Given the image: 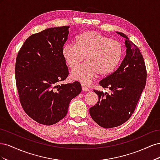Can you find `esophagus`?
I'll use <instances>...</instances> for the list:
<instances>
[{
	"instance_id": "34e87169",
	"label": "esophagus",
	"mask_w": 160,
	"mask_h": 160,
	"mask_svg": "<svg viewBox=\"0 0 160 160\" xmlns=\"http://www.w3.org/2000/svg\"><path fill=\"white\" fill-rule=\"evenodd\" d=\"M82 90L83 91H89V89L88 88H87L86 86L84 85V84H82Z\"/></svg>"
}]
</instances>
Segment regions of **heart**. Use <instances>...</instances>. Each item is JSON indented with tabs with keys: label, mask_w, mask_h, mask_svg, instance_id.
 Segmentation results:
<instances>
[{
	"label": "heart",
	"mask_w": 160,
	"mask_h": 160,
	"mask_svg": "<svg viewBox=\"0 0 160 160\" xmlns=\"http://www.w3.org/2000/svg\"><path fill=\"white\" fill-rule=\"evenodd\" d=\"M61 53L70 68H74L86 57L87 62L75 68L71 75L73 79L88 84L97 74L103 77L113 72L122 60L123 49L119 41L88 31L77 35L75 44L63 45Z\"/></svg>",
	"instance_id": "b5f03b06"
}]
</instances>
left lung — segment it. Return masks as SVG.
Returning <instances> with one entry per match:
<instances>
[{
  "label": "left lung",
  "instance_id": "8db88e82",
  "mask_svg": "<svg viewBox=\"0 0 160 160\" xmlns=\"http://www.w3.org/2000/svg\"><path fill=\"white\" fill-rule=\"evenodd\" d=\"M117 32L125 38L126 55L117 70L99 81V85L109 89L111 93L93 90L99 101L89 109L91 118L104 128L118 127L127 122L146 83V65L139 49L124 33Z\"/></svg>",
  "mask_w": 160,
  "mask_h": 160
}]
</instances>
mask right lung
Returning a JSON list of instances; mask_svg holds the SVG:
<instances>
[{
    "mask_svg": "<svg viewBox=\"0 0 160 160\" xmlns=\"http://www.w3.org/2000/svg\"><path fill=\"white\" fill-rule=\"evenodd\" d=\"M69 26L52 27L33 34L18 51L15 78L20 102L35 122L53 125L65 117L70 101L81 91L78 81L67 84L69 71L61 50Z\"/></svg>",
    "mask_w": 160,
    "mask_h": 160,
    "instance_id": "obj_1",
    "label": "right lung"
}]
</instances>
